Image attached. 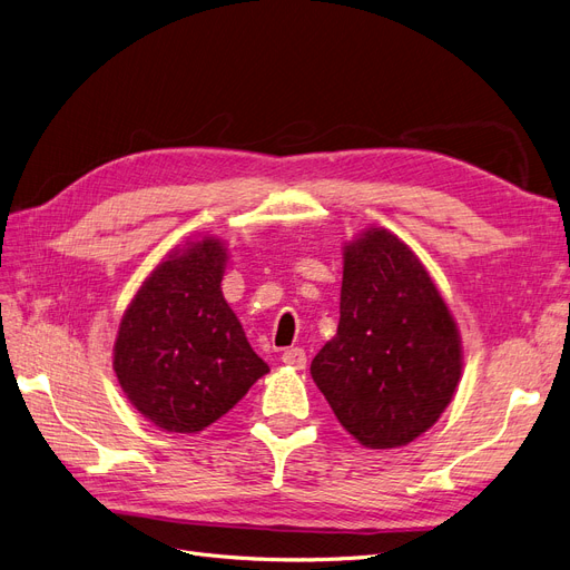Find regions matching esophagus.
Instances as JSON below:
<instances>
[{
	"label": "esophagus",
	"instance_id": "34e87169",
	"mask_svg": "<svg viewBox=\"0 0 570 570\" xmlns=\"http://www.w3.org/2000/svg\"><path fill=\"white\" fill-rule=\"evenodd\" d=\"M282 361H284L286 365H291V367L303 370V367L307 365V354H305V350H301V346H291V350H286V352L282 354Z\"/></svg>",
	"mask_w": 570,
	"mask_h": 570
}]
</instances>
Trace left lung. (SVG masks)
Listing matches in <instances>:
<instances>
[{"label":"left lung","instance_id":"left-lung-1","mask_svg":"<svg viewBox=\"0 0 570 570\" xmlns=\"http://www.w3.org/2000/svg\"><path fill=\"white\" fill-rule=\"evenodd\" d=\"M337 422L391 450L431 429L461 377L454 318L410 246L373 228L344 249L337 335L312 361Z\"/></svg>","mask_w":570,"mask_h":570}]
</instances>
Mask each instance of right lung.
Returning a JSON list of instances; mask_svg holds the SVG:
<instances>
[{"mask_svg":"<svg viewBox=\"0 0 570 570\" xmlns=\"http://www.w3.org/2000/svg\"><path fill=\"white\" fill-rule=\"evenodd\" d=\"M224 265L220 242L190 244L154 269L120 321L118 382L169 433L207 429L269 370L220 293Z\"/></svg>","mask_w":570,"mask_h":570,"instance_id":"obj_1","label":"right lung"}]
</instances>
